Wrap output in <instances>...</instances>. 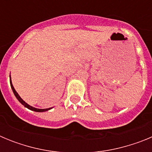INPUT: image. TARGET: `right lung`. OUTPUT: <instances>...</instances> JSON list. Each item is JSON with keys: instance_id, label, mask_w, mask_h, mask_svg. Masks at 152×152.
<instances>
[{"instance_id": "right-lung-1", "label": "right lung", "mask_w": 152, "mask_h": 152, "mask_svg": "<svg viewBox=\"0 0 152 152\" xmlns=\"http://www.w3.org/2000/svg\"><path fill=\"white\" fill-rule=\"evenodd\" d=\"M10 86H11V88H12V90H13V94H14V95H15V96H16V97L17 98V100H18L20 102V103H22V104L24 106V107H26V108L29 109V110H31L36 111V112H45V111H47V110H50V108H49V109H37V108H35V107H31V106H29V104H27V103H26V102L23 101V100L22 99H21V97H20V95H19L18 94H17V91H15V89H14V88H13V84H12L11 79H10Z\"/></svg>"}]
</instances>
